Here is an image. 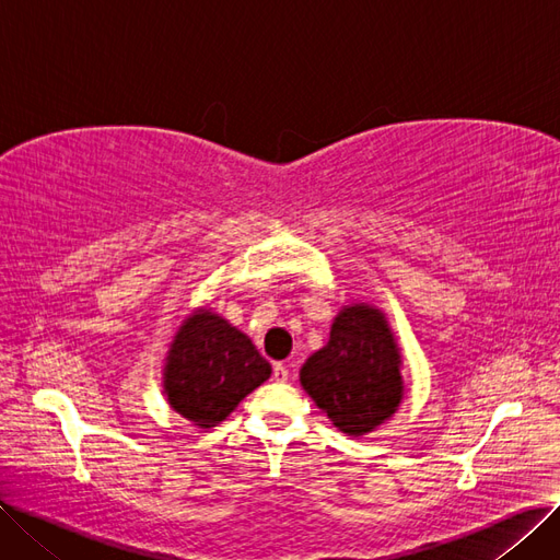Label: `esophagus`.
Segmentation results:
<instances>
[{
    "instance_id": "1",
    "label": "esophagus",
    "mask_w": 560,
    "mask_h": 560,
    "mask_svg": "<svg viewBox=\"0 0 560 560\" xmlns=\"http://www.w3.org/2000/svg\"><path fill=\"white\" fill-rule=\"evenodd\" d=\"M288 378H290L288 368H285L283 363H277V365H275V381H279V384H285Z\"/></svg>"
}]
</instances>
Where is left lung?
<instances>
[{
    "mask_svg": "<svg viewBox=\"0 0 560 560\" xmlns=\"http://www.w3.org/2000/svg\"><path fill=\"white\" fill-rule=\"evenodd\" d=\"M300 384L347 435H368L388 422L404 399V378L386 313L368 302L342 306L329 342L302 365Z\"/></svg>",
    "mask_w": 560,
    "mask_h": 560,
    "instance_id": "1",
    "label": "left lung"
}]
</instances>
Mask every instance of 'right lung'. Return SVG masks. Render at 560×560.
<instances>
[{
    "label": "right lung",
    "instance_id": "right-lung-1",
    "mask_svg": "<svg viewBox=\"0 0 560 560\" xmlns=\"http://www.w3.org/2000/svg\"><path fill=\"white\" fill-rule=\"evenodd\" d=\"M247 334L211 306H199L176 329L163 363V395L197 429L224 422L235 406L270 378Z\"/></svg>",
    "mask_w": 560,
    "mask_h": 560
}]
</instances>
